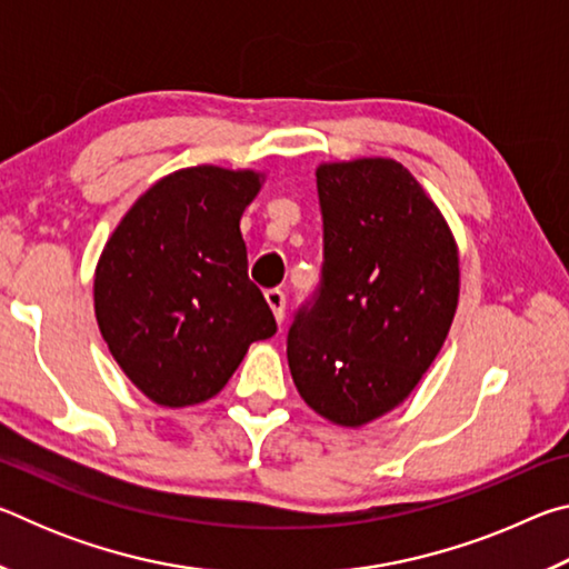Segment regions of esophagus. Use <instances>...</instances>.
Masks as SVG:
<instances>
[{
  "label": "esophagus",
  "mask_w": 569,
  "mask_h": 569,
  "mask_svg": "<svg viewBox=\"0 0 569 569\" xmlns=\"http://www.w3.org/2000/svg\"><path fill=\"white\" fill-rule=\"evenodd\" d=\"M266 301H268V306H271L276 321L281 323L286 319V296H283L281 288H268Z\"/></svg>",
  "instance_id": "34e87169"
}]
</instances>
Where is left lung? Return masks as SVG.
I'll use <instances>...</instances> for the list:
<instances>
[{
  "label": "left lung",
  "instance_id": "left-lung-1",
  "mask_svg": "<svg viewBox=\"0 0 569 569\" xmlns=\"http://www.w3.org/2000/svg\"><path fill=\"white\" fill-rule=\"evenodd\" d=\"M323 271L288 331L301 399L359 429L407 401L447 341L459 303L455 233L391 158L321 162Z\"/></svg>",
  "mask_w": 569,
  "mask_h": 569
}]
</instances>
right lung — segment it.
Segmentation results:
<instances>
[{"mask_svg": "<svg viewBox=\"0 0 569 569\" xmlns=\"http://www.w3.org/2000/svg\"><path fill=\"white\" fill-rule=\"evenodd\" d=\"M266 176L196 166L134 200L94 268V316L134 387L168 409L213 399L276 319L248 278L240 216Z\"/></svg>", "mask_w": 569, "mask_h": 569, "instance_id": "right-lung-1", "label": "right lung"}]
</instances>
